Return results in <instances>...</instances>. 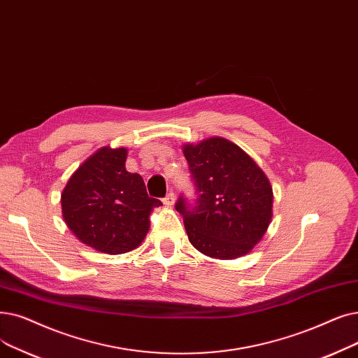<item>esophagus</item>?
Here are the masks:
<instances>
[{"label": "esophagus", "mask_w": 358, "mask_h": 358, "mask_svg": "<svg viewBox=\"0 0 358 358\" xmlns=\"http://www.w3.org/2000/svg\"><path fill=\"white\" fill-rule=\"evenodd\" d=\"M164 203L165 205H168V206H171V205H174L176 203V194L173 193V192H169L165 197H164Z\"/></svg>", "instance_id": "esophagus-1"}]
</instances>
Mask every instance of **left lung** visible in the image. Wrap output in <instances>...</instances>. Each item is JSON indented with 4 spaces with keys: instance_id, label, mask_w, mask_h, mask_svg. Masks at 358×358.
Segmentation results:
<instances>
[{
    "instance_id": "left-lung-1",
    "label": "left lung",
    "mask_w": 358,
    "mask_h": 358,
    "mask_svg": "<svg viewBox=\"0 0 358 358\" xmlns=\"http://www.w3.org/2000/svg\"><path fill=\"white\" fill-rule=\"evenodd\" d=\"M182 152L197 199L192 206L180 196L176 209L184 217L190 243L215 259L248 253L272 220L268 177L241 148L222 137L185 145Z\"/></svg>"
}]
</instances>
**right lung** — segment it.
<instances>
[{"instance_id": "1", "label": "right lung", "mask_w": 358, "mask_h": 358, "mask_svg": "<svg viewBox=\"0 0 358 358\" xmlns=\"http://www.w3.org/2000/svg\"><path fill=\"white\" fill-rule=\"evenodd\" d=\"M127 149L102 148L70 177L61 194L67 227L82 243L108 255L127 253L149 231L162 201L148 196L143 178L126 169Z\"/></svg>"}]
</instances>
